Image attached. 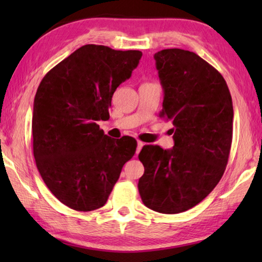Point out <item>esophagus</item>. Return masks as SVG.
<instances>
[{
  "label": "esophagus",
  "mask_w": 262,
  "mask_h": 262,
  "mask_svg": "<svg viewBox=\"0 0 262 262\" xmlns=\"http://www.w3.org/2000/svg\"><path fill=\"white\" fill-rule=\"evenodd\" d=\"M144 145V143L143 142H141V141H137V148H136V154H139L140 151H141V149H142V147H143Z\"/></svg>",
  "instance_id": "esophagus-1"
}]
</instances>
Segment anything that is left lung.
Wrapping results in <instances>:
<instances>
[{"label": "left lung", "instance_id": "1", "mask_svg": "<svg viewBox=\"0 0 262 262\" xmlns=\"http://www.w3.org/2000/svg\"><path fill=\"white\" fill-rule=\"evenodd\" d=\"M164 90L161 117L173 123L174 145H144L139 159L142 202L162 214H179L200 203L219 184L232 142L233 106L223 76L193 52H157Z\"/></svg>", "mask_w": 262, "mask_h": 262}]
</instances>
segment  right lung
Here are the masks:
<instances>
[{
  "label": "right lung",
  "instance_id": "obj_1",
  "mask_svg": "<svg viewBox=\"0 0 262 262\" xmlns=\"http://www.w3.org/2000/svg\"><path fill=\"white\" fill-rule=\"evenodd\" d=\"M140 51L84 45L48 72L34 97L33 155L43 183L69 208L103 207L134 156L136 140H115L97 121L108 120L112 96L132 76Z\"/></svg>",
  "mask_w": 262,
  "mask_h": 262
}]
</instances>
